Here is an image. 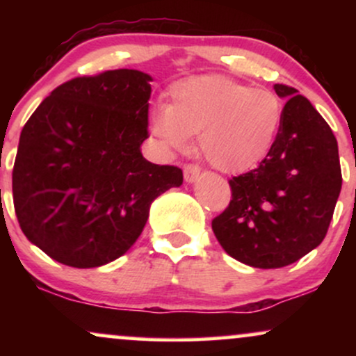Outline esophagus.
<instances>
[{"label": "esophagus", "instance_id": "esophagus-1", "mask_svg": "<svg viewBox=\"0 0 356 356\" xmlns=\"http://www.w3.org/2000/svg\"><path fill=\"white\" fill-rule=\"evenodd\" d=\"M199 174H201V167L199 165H195V164L184 165V179H186L187 182H194L195 179L199 177Z\"/></svg>", "mask_w": 356, "mask_h": 356}]
</instances>
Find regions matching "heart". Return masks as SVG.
<instances>
[{"label": "heart", "instance_id": "b5f03b06", "mask_svg": "<svg viewBox=\"0 0 356 356\" xmlns=\"http://www.w3.org/2000/svg\"><path fill=\"white\" fill-rule=\"evenodd\" d=\"M281 120L283 104L271 90L202 75L175 81L169 105L152 110L150 132L174 150L186 149L189 136H197L199 150L211 165L243 172L269 154Z\"/></svg>", "mask_w": 356, "mask_h": 356}]
</instances>
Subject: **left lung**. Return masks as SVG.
Masks as SVG:
<instances>
[{
    "mask_svg": "<svg viewBox=\"0 0 356 356\" xmlns=\"http://www.w3.org/2000/svg\"><path fill=\"white\" fill-rule=\"evenodd\" d=\"M286 100L271 150L256 169L229 181V206L212 219L227 254L252 268H283L320 246L341 191L338 144L325 118L298 90Z\"/></svg>",
    "mask_w": 356,
    "mask_h": 356,
    "instance_id": "left-lung-1",
    "label": "left lung"
}]
</instances>
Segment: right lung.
<instances>
[{
    "label": "right lung",
    "mask_w": 356,
    "mask_h": 356,
    "mask_svg": "<svg viewBox=\"0 0 356 356\" xmlns=\"http://www.w3.org/2000/svg\"><path fill=\"white\" fill-rule=\"evenodd\" d=\"M150 75L108 70L56 87L24 124L13 204L30 243L72 268H97L136 243L150 204L182 170L144 159Z\"/></svg>",
    "instance_id": "1"
}]
</instances>
